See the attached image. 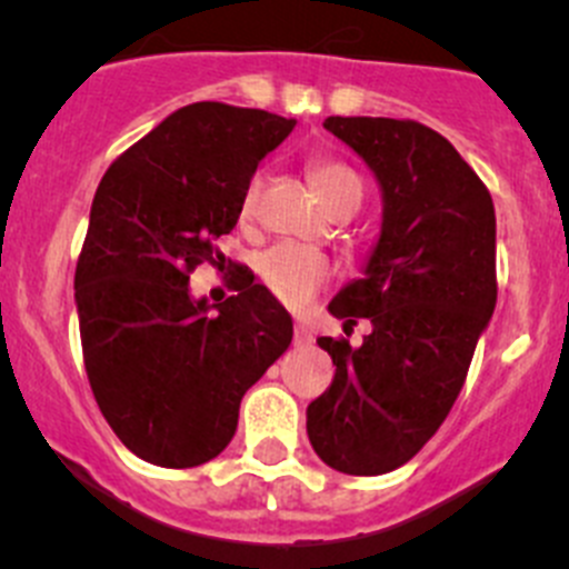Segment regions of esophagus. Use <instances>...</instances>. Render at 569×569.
<instances>
[{
  "instance_id": "esophagus-1",
  "label": "esophagus",
  "mask_w": 569,
  "mask_h": 569,
  "mask_svg": "<svg viewBox=\"0 0 569 569\" xmlns=\"http://www.w3.org/2000/svg\"><path fill=\"white\" fill-rule=\"evenodd\" d=\"M311 343H313L311 327L302 325V321H297V325H295V347H311Z\"/></svg>"
}]
</instances>
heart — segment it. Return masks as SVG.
Returning <instances> with one entry per match:
<instances>
[{"label":"heart","instance_id":"1","mask_svg":"<svg viewBox=\"0 0 569 569\" xmlns=\"http://www.w3.org/2000/svg\"><path fill=\"white\" fill-rule=\"evenodd\" d=\"M313 189L321 200H325L327 209H332L336 203H341L343 198H352V194H363L360 187V178L347 168V164L338 162H313L308 170ZM258 194V178H252V183L244 192L242 211L252 214V206H256ZM258 274H261L263 286L278 297L280 302L291 308H300L311 300L321 286L330 280L332 263L330 258L321 256L319 250L302 248V244H274L258 258Z\"/></svg>","mask_w":569,"mask_h":569}]
</instances>
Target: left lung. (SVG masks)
Listing matches in <instances>:
<instances>
[{
    "mask_svg": "<svg viewBox=\"0 0 569 569\" xmlns=\"http://www.w3.org/2000/svg\"><path fill=\"white\" fill-rule=\"evenodd\" d=\"M347 142L380 183L382 226L363 278L327 311L343 330L371 321L360 347L319 338L336 366L308 405V440L330 468L380 476L423 449L462 391L496 311V209L446 137L416 120L341 118Z\"/></svg>",
    "mask_w": 569,
    "mask_h": 569,
    "instance_id": "left-lung-1",
    "label": "left lung"
}]
</instances>
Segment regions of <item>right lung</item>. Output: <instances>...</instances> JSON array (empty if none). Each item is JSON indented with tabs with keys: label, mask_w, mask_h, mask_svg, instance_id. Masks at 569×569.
Instances as JSON below:
<instances>
[{
	"label": "right lung",
	"mask_w": 569,
	"mask_h": 569,
	"mask_svg": "<svg viewBox=\"0 0 569 569\" xmlns=\"http://www.w3.org/2000/svg\"><path fill=\"white\" fill-rule=\"evenodd\" d=\"M297 120L217 101L176 109L101 178L77 261V313L90 388L120 443L162 468L214 460L250 386L295 327L272 291L242 274L220 306L189 272L226 261L258 162Z\"/></svg>",
	"instance_id": "add662e5"
}]
</instances>
